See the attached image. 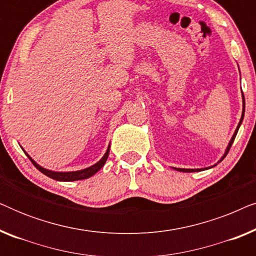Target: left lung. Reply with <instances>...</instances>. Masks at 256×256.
I'll return each mask as SVG.
<instances>
[{"label": "left lung", "instance_id": "left-lung-1", "mask_svg": "<svg viewBox=\"0 0 256 256\" xmlns=\"http://www.w3.org/2000/svg\"><path fill=\"white\" fill-rule=\"evenodd\" d=\"M242 99H244V108H242V115H241L240 122H239V124H238V127H236V132H234V134H233V136H232V138H230V143H228V146H227V149H226L225 155H224V156L222 157V160H220L219 162H222V160L226 157L227 154H228L230 149V146H232L233 142H234V138H236V134H238V130H239V127H240L241 122H242V120H244V93H242ZM174 169H176L177 171H185V172H188H188H194V171H200V170H202V169H177V168H174Z\"/></svg>", "mask_w": 256, "mask_h": 256}]
</instances>
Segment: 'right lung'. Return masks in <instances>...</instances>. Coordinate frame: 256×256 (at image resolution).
Returning <instances> with one entry per match:
<instances>
[{
  "instance_id": "obj_1",
  "label": "right lung",
  "mask_w": 256,
  "mask_h": 256,
  "mask_svg": "<svg viewBox=\"0 0 256 256\" xmlns=\"http://www.w3.org/2000/svg\"><path fill=\"white\" fill-rule=\"evenodd\" d=\"M110 146H108L106 154H104L102 158H101L99 162L96 164H94V166L87 168V169H84V170H79V171H72V172H56V171H51V170H46L44 169V168H42L38 166V164L34 162V160L31 158V157L28 155L26 156L29 157V160L32 162V164L34 166L37 168L38 170L40 171L42 174H44L45 176L52 178V180H62V182H72V180H86V178H90L92 177L94 174H96L98 171H99L101 168L104 166V164L106 163V160L108 158V155H110Z\"/></svg>"
}]
</instances>
